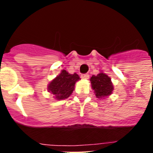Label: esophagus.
I'll return each mask as SVG.
<instances>
[{"label":"esophagus","mask_w":153,"mask_h":153,"mask_svg":"<svg viewBox=\"0 0 153 153\" xmlns=\"http://www.w3.org/2000/svg\"><path fill=\"white\" fill-rule=\"evenodd\" d=\"M81 78L82 79H89V74H84L81 75Z\"/></svg>","instance_id":"obj_1"}]
</instances>
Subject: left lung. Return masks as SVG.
Returning a JSON list of instances; mask_svg holds the SVG:
<instances>
[{"label": "left lung", "instance_id": "left-lung-1", "mask_svg": "<svg viewBox=\"0 0 153 153\" xmlns=\"http://www.w3.org/2000/svg\"><path fill=\"white\" fill-rule=\"evenodd\" d=\"M90 80L97 98L105 99L113 93L114 88L111 79L102 71L97 76H92Z\"/></svg>", "mask_w": 153, "mask_h": 153}]
</instances>
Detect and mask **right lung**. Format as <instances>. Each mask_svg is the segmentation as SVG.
I'll list each match as a JSON object with an SVG mask.
<instances>
[{"mask_svg": "<svg viewBox=\"0 0 153 153\" xmlns=\"http://www.w3.org/2000/svg\"><path fill=\"white\" fill-rule=\"evenodd\" d=\"M79 79V76L76 73L71 74L65 70H62L60 74L50 82L47 90L53 95L56 100H64L72 94L76 82Z\"/></svg>", "mask_w": 153, "mask_h": 153, "instance_id": "right-lung-1", "label": "right lung"}]
</instances>
